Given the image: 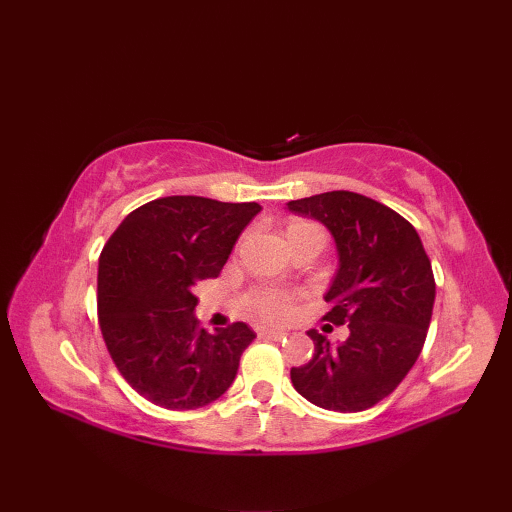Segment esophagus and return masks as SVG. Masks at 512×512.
I'll return each instance as SVG.
<instances>
[{"instance_id":"obj_1","label":"esophagus","mask_w":512,"mask_h":512,"mask_svg":"<svg viewBox=\"0 0 512 512\" xmlns=\"http://www.w3.org/2000/svg\"><path fill=\"white\" fill-rule=\"evenodd\" d=\"M259 336H266V339H284L286 332L284 330H270V328H259Z\"/></svg>"}]
</instances>
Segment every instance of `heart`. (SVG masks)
Instances as JSON below:
<instances>
[{
	"label": "heart",
	"instance_id": "b5f03b06",
	"mask_svg": "<svg viewBox=\"0 0 512 512\" xmlns=\"http://www.w3.org/2000/svg\"><path fill=\"white\" fill-rule=\"evenodd\" d=\"M308 231H317L323 233L317 224L306 222V220H292L288 224V237L299 235V233H308ZM297 301V292H284V290H275V288H257L248 295L246 306L248 310L257 314L259 319L264 321H284L290 317L292 308H295Z\"/></svg>",
	"mask_w": 512,
	"mask_h": 512
}]
</instances>
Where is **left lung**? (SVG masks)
<instances>
[{
	"label": "left lung",
	"instance_id": "obj_1",
	"mask_svg": "<svg viewBox=\"0 0 512 512\" xmlns=\"http://www.w3.org/2000/svg\"><path fill=\"white\" fill-rule=\"evenodd\" d=\"M288 209L332 231L341 266L323 321L350 328L339 345L310 330L314 352L290 369L292 385L317 407L365 411L402 383L422 352L436 301L431 259L416 228L367 195L328 191Z\"/></svg>",
	"mask_w": 512,
	"mask_h": 512
}]
</instances>
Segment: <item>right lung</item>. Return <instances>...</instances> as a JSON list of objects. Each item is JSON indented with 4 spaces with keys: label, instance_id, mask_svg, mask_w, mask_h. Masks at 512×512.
Instances as JSON below:
<instances>
[{
    "label": "right lung",
    "instance_id": "right-lung-1",
    "mask_svg": "<svg viewBox=\"0 0 512 512\" xmlns=\"http://www.w3.org/2000/svg\"><path fill=\"white\" fill-rule=\"evenodd\" d=\"M257 202L169 195L129 213L99 257L96 308L118 372L171 411L209 405L231 387L255 339L237 321L209 334L193 317L202 281L220 277Z\"/></svg>",
    "mask_w": 512,
    "mask_h": 512
}]
</instances>
